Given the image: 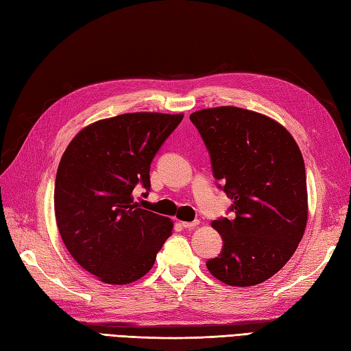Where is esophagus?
Listing matches in <instances>:
<instances>
[{"label":"esophagus","instance_id":"1","mask_svg":"<svg viewBox=\"0 0 351 351\" xmlns=\"http://www.w3.org/2000/svg\"><path fill=\"white\" fill-rule=\"evenodd\" d=\"M199 220H195V221H182L181 225H182V228H185V229H195L197 225H199Z\"/></svg>","mask_w":351,"mask_h":351}]
</instances>
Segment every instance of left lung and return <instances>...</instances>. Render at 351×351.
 I'll return each instance as SVG.
<instances>
[{"label": "left lung", "mask_w": 351, "mask_h": 351, "mask_svg": "<svg viewBox=\"0 0 351 351\" xmlns=\"http://www.w3.org/2000/svg\"><path fill=\"white\" fill-rule=\"evenodd\" d=\"M190 121L210 152L219 189L234 200V217L211 225L223 249L206 261L208 270L226 285H258L288 263L306 228L300 149L280 123L250 110L205 108Z\"/></svg>", "instance_id": "obj_1"}]
</instances>
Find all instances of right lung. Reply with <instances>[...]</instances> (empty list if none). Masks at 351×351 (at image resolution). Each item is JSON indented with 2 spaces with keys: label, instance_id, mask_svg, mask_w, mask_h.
Returning <instances> with one entry per match:
<instances>
[{
  "label": "right lung",
  "instance_id": "right-lung-1",
  "mask_svg": "<svg viewBox=\"0 0 351 351\" xmlns=\"http://www.w3.org/2000/svg\"><path fill=\"white\" fill-rule=\"evenodd\" d=\"M184 114L126 113L81 130L58 164V232L77 263L110 285L151 270L173 229L170 219L138 208L132 191L151 189V162Z\"/></svg>",
  "mask_w": 351,
  "mask_h": 351
}]
</instances>
